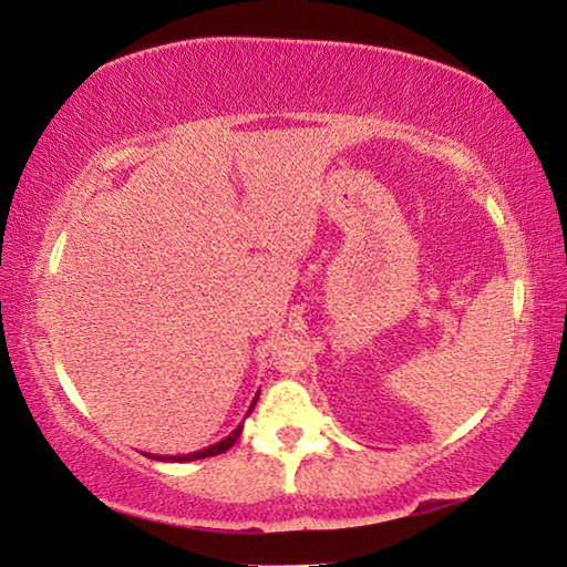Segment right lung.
<instances>
[{
  "label": "right lung",
  "mask_w": 567,
  "mask_h": 567,
  "mask_svg": "<svg viewBox=\"0 0 567 567\" xmlns=\"http://www.w3.org/2000/svg\"><path fill=\"white\" fill-rule=\"evenodd\" d=\"M257 395H260V392H257ZM255 402H257V398L252 400V405H249V412H252ZM249 412H247V415H249ZM239 433H243V425H237V427L233 430V433H229L225 440H219V443L209 445V447H205V450H197V453H189V455H169V457H159V455H157V457H152V460H162V463H192V460L213 457V455H219V453H227V450L237 443Z\"/></svg>",
  "instance_id": "1"
}]
</instances>
